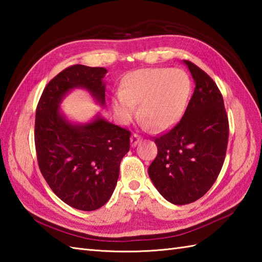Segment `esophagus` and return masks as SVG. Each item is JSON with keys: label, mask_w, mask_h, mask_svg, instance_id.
I'll list each match as a JSON object with an SVG mask.
<instances>
[{"label": "esophagus", "mask_w": 262, "mask_h": 262, "mask_svg": "<svg viewBox=\"0 0 262 262\" xmlns=\"http://www.w3.org/2000/svg\"><path fill=\"white\" fill-rule=\"evenodd\" d=\"M142 141V137L138 135V134H136V133H134V134H133V136H132V138H130V142H132V145L133 146H136L138 143H140Z\"/></svg>", "instance_id": "obj_1"}]
</instances>
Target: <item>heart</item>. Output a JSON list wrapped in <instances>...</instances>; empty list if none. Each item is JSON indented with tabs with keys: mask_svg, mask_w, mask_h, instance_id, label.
Returning <instances> with one entry per match:
<instances>
[{
	"mask_svg": "<svg viewBox=\"0 0 262 262\" xmlns=\"http://www.w3.org/2000/svg\"><path fill=\"white\" fill-rule=\"evenodd\" d=\"M190 88V80L182 70H138L122 80L120 94L114 99V109L122 121H128L140 102L142 119L157 130L168 129L185 111Z\"/></svg>",
	"mask_w": 262,
	"mask_h": 262,
	"instance_id": "heart-1",
	"label": "heart"
}]
</instances>
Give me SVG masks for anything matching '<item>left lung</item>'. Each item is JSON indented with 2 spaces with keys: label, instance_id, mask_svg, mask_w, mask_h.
<instances>
[{
  "label": "left lung",
  "instance_id": "8db88e82",
  "mask_svg": "<svg viewBox=\"0 0 262 262\" xmlns=\"http://www.w3.org/2000/svg\"><path fill=\"white\" fill-rule=\"evenodd\" d=\"M196 88L178 124L155 137L158 155L148 176L159 192L174 205L196 202L214 185L223 166L229 118L223 96L211 77L185 60Z\"/></svg>",
  "mask_w": 262,
  "mask_h": 262
}]
</instances>
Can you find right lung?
<instances>
[{"label":"right lung","mask_w":262,"mask_h":262,"mask_svg":"<svg viewBox=\"0 0 262 262\" xmlns=\"http://www.w3.org/2000/svg\"><path fill=\"white\" fill-rule=\"evenodd\" d=\"M107 70L72 65L45 86L37 105L35 145L38 165L54 193L80 210H96L108 202L119 177V165L130 147V132L98 117L73 125L59 114L63 97L84 88L104 104Z\"/></svg>","instance_id":"obj_1"}]
</instances>
